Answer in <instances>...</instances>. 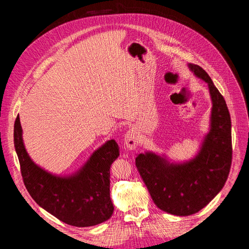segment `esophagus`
Here are the masks:
<instances>
[{"label":"esophagus","instance_id":"1","mask_svg":"<svg viewBox=\"0 0 249 249\" xmlns=\"http://www.w3.org/2000/svg\"><path fill=\"white\" fill-rule=\"evenodd\" d=\"M138 140H139L138 133L136 130H134V129L127 131L126 134L124 135V145L130 150H133L137 147Z\"/></svg>","mask_w":249,"mask_h":249}]
</instances>
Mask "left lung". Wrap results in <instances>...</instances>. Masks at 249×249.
Masks as SVG:
<instances>
[{
	"label": "left lung",
	"instance_id": "obj_1",
	"mask_svg": "<svg viewBox=\"0 0 249 249\" xmlns=\"http://www.w3.org/2000/svg\"><path fill=\"white\" fill-rule=\"evenodd\" d=\"M197 78L205 81L212 100L210 131L193 159L169 162L164 155L139 154L136 166L155 205L177 216L197 213L220 192L231 165V123L223 96L199 65L188 63Z\"/></svg>",
	"mask_w": 249,
	"mask_h": 249
}]
</instances>
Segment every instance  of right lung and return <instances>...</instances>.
<instances>
[{
  "mask_svg": "<svg viewBox=\"0 0 249 249\" xmlns=\"http://www.w3.org/2000/svg\"><path fill=\"white\" fill-rule=\"evenodd\" d=\"M13 136L24 184L37 205L62 222L78 228L100 224L112 216L110 167L119 156L114 139L94 150L77 172L60 177L44 170L30 158L22 141L19 116L14 123Z\"/></svg>",
  "mask_w": 249,
  "mask_h": 249,
  "instance_id": "right-lung-1",
  "label": "right lung"
}]
</instances>
